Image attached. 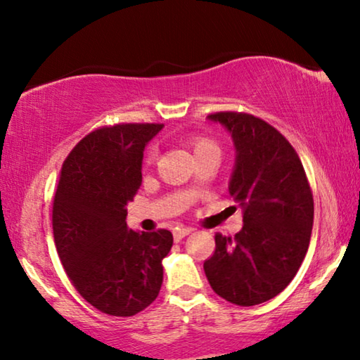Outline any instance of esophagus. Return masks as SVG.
Segmentation results:
<instances>
[{"instance_id":"34e87169","label":"esophagus","mask_w":360,"mask_h":360,"mask_svg":"<svg viewBox=\"0 0 360 360\" xmlns=\"http://www.w3.org/2000/svg\"><path fill=\"white\" fill-rule=\"evenodd\" d=\"M191 233V229H176L172 232V237H174V242H181L184 237H188Z\"/></svg>"}]
</instances>
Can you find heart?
<instances>
[{
  "label": "heart",
  "mask_w": 360,
  "mask_h": 360,
  "mask_svg": "<svg viewBox=\"0 0 360 360\" xmlns=\"http://www.w3.org/2000/svg\"><path fill=\"white\" fill-rule=\"evenodd\" d=\"M189 145L193 148V153L195 158L202 155H217V156L220 155V148L217 145V141L205 135H191ZM151 160H153V151L148 153L146 162H150Z\"/></svg>",
  "instance_id": "1"
}]
</instances>
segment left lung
<instances>
[{
    "mask_svg": "<svg viewBox=\"0 0 360 360\" xmlns=\"http://www.w3.org/2000/svg\"><path fill=\"white\" fill-rule=\"evenodd\" d=\"M209 120L232 135L237 156L229 193L233 209H242L243 227L236 237L215 233L204 271L220 298L255 306L275 298L298 273L313 230V193L298 153L265 120L238 112Z\"/></svg>",
    "mask_w": 360,
    "mask_h": 360,
    "instance_id": "obj_1",
    "label": "left lung"
}]
</instances>
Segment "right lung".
Returning a JSON list of instances; mask_svg holds the SVG:
<instances>
[{
    "label": "right lung",
    "instance_id": "obj_1",
    "mask_svg": "<svg viewBox=\"0 0 360 360\" xmlns=\"http://www.w3.org/2000/svg\"><path fill=\"white\" fill-rule=\"evenodd\" d=\"M161 123L102 127L65 158L52 204L64 270L80 296L105 314L135 316L160 295L172 233L127 229V204L141 186L146 143Z\"/></svg>",
    "mask_w": 360,
    "mask_h": 360
}]
</instances>
